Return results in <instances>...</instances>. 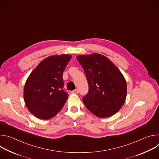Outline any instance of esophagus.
Masks as SVG:
<instances>
[{
    "instance_id": "34e87169",
    "label": "esophagus",
    "mask_w": 159,
    "mask_h": 159,
    "mask_svg": "<svg viewBox=\"0 0 159 159\" xmlns=\"http://www.w3.org/2000/svg\"><path fill=\"white\" fill-rule=\"evenodd\" d=\"M71 93H74V94H78V93H79V90H78L77 89H76L72 90V91Z\"/></svg>"
}]
</instances>
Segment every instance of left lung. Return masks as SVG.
I'll return each mask as SVG.
<instances>
[{
    "instance_id": "1",
    "label": "left lung",
    "mask_w": 159,
    "mask_h": 159,
    "mask_svg": "<svg viewBox=\"0 0 159 159\" xmlns=\"http://www.w3.org/2000/svg\"><path fill=\"white\" fill-rule=\"evenodd\" d=\"M77 59L84 69L89 87L82 99L86 107L99 118L116 114L124 104L127 92L126 82L120 70L101 54L81 55Z\"/></svg>"
}]
</instances>
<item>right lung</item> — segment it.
I'll list each match as a JSON object with an SVG mask.
<instances>
[{
	"label": "right lung",
	"instance_id": "right-lung-1",
	"mask_svg": "<svg viewBox=\"0 0 159 159\" xmlns=\"http://www.w3.org/2000/svg\"><path fill=\"white\" fill-rule=\"evenodd\" d=\"M70 55L50 56L42 60L30 74L24 88V99L36 118L49 120L62 109L68 94L63 90V72Z\"/></svg>",
	"mask_w": 159,
	"mask_h": 159
}]
</instances>
